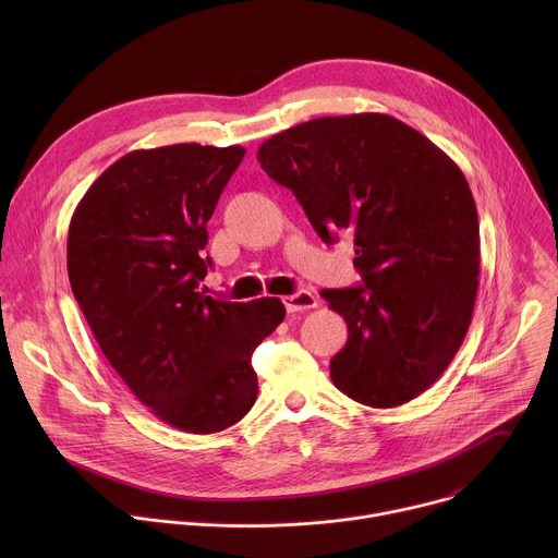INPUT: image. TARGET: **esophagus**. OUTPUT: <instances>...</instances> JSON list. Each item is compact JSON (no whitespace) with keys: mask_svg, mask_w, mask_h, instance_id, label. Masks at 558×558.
<instances>
[{"mask_svg":"<svg viewBox=\"0 0 558 558\" xmlns=\"http://www.w3.org/2000/svg\"><path fill=\"white\" fill-rule=\"evenodd\" d=\"M282 304L287 306L289 313H298V311H306V308H315L317 306V298L311 291H298L293 295L282 298Z\"/></svg>","mask_w":558,"mask_h":558,"instance_id":"1","label":"esophagus"}]
</instances>
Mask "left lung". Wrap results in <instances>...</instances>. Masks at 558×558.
<instances>
[{
    "mask_svg": "<svg viewBox=\"0 0 558 558\" xmlns=\"http://www.w3.org/2000/svg\"><path fill=\"white\" fill-rule=\"evenodd\" d=\"M258 161L325 243L355 235L364 284L320 293L349 327L333 384L373 409L415 400L459 351L480 287L465 177L424 134L377 112L289 128L260 145Z\"/></svg>",
    "mask_w": 558,
    "mask_h": 558,
    "instance_id": "1",
    "label": "left lung"
}]
</instances>
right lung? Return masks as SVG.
<instances>
[{"label":"right lung","mask_w":558,"mask_h":558,"mask_svg":"<svg viewBox=\"0 0 558 558\" xmlns=\"http://www.w3.org/2000/svg\"><path fill=\"white\" fill-rule=\"evenodd\" d=\"M245 147L134 149L76 205L68 278L121 379L166 424L207 435L254 407V349L284 320L278 298L205 295L207 220Z\"/></svg>","instance_id":"right-lung-1"}]
</instances>
